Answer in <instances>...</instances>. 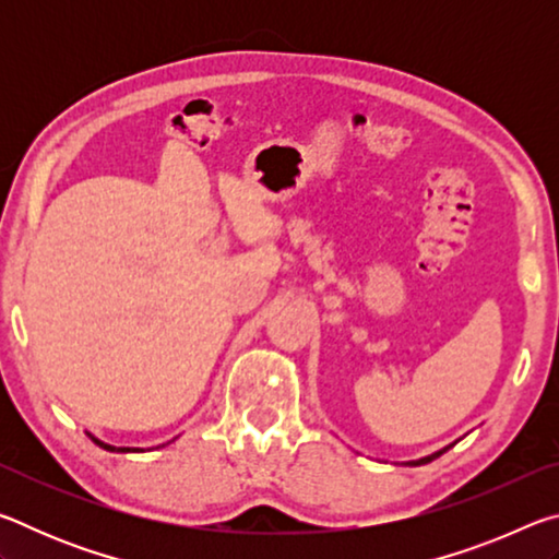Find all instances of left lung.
<instances>
[{
	"instance_id": "obj_1",
	"label": "left lung",
	"mask_w": 559,
	"mask_h": 559,
	"mask_svg": "<svg viewBox=\"0 0 559 559\" xmlns=\"http://www.w3.org/2000/svg\"><path fill=\"white\" fill-rule=\"evenodd\" d=\"M443 451H439V453H431V456H427V459H419V461H409V466H421V463H429V461H433V459H439Z\"/></svg>"
}]
</instances>
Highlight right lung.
<instances>
[{
	"instance_id": "1",
	"label": "right lung",
	"mask_w": 559,
	"mask_h": 559,
	"mask_svg": "<svg viewBox=\"0 0 559 559\" xmlns=\"http://www.w3.org/2000/svg\"><path fill=\"white\" fill-rule=\"evenodd\" d=\"M98 443L100 449H106V451H118V453H126V451H140V449H128V447H110V443H103V441H98V439H93Z\"/></svg>"
}]
</instances>
